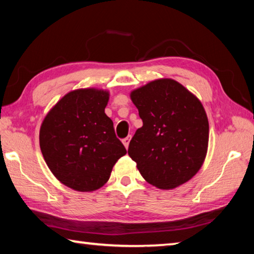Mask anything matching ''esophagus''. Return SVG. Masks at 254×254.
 I'll use <instances>...</instances> for the list:
<instances>
[{"mask_svg":"<svg viewBox=\"0 0 254 254\" xmlns=\"http://www.w3.org/2000/svg\"><path fill=\"white\" fill-rule=\"evenodd\" d=\"M130 140H131V135H127L126 139H123L122 140V142H123V144H124V147H126L127 149L128 148V143H130Z\"/></svg>","mask_w":254,"mask_h":254,"instance_id":"esophagus-1","label":"esophagus"}]
</instances>
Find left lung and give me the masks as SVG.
<instances>
[{
  "label": "left lung",
  "instance_id": "obj_1",
  "mask_svg": "<svg viewBox=\"0 0 254 254\" xmlns=\"http://www.w3.org/2000/svg\"><path fill=\"white\" fill-rule=\"evenodd\" d=\"M143 126L127 153L150 185L174 189L198 173L208 148V119L201 102L177 80L159 78L133 89Z\"/></svg>",
  "mask_w": 254,
  "mask_h": 254
}]
</instances>
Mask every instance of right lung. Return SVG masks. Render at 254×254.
<instances>
[{"mask_svg":"<svg viewBox=\"0 0 254 254\" xmlns=\"http://www.w3.org/2000/svg\"><path fill=\"white\" fill-rule=\"evenodd\" d=\"M106 89H74L51 107L41 123L40 149L51 173L77 191L104 186L112 169L127 153L105 114Z\"/></svg>","mask_w":254,"mask_h":254,"instance_id":"1","label":"right lung"}]
</instances>
